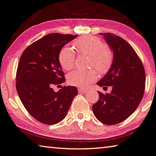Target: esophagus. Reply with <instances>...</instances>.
<instances>
[{"label": "esophagus", "instance_id": "esophagus-1", "mask_svg": "<svg viewBox=\"0 0 156 156\" xmlns=\"http://www.w3.org/2000/svg\"><path fill=\"white\" fill-rule=\"evenodd\" d=\"M79 92H83V93H86L88 90V88H78Z\"/></svg>", "mask_w": 156, "mask_h": 156}]
</instances>
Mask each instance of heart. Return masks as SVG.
Instances as JSON below:
<instances>
[{"label":"heart","instance_id":"obj_1","mask_svg":"<svg viewBox=\"0 0 156 156\" xmlns=\"http://www.w3.org/2000/svg\"><path fill=\"white\" fill-rule=\"evenodd\" d=\"M73 45L78 52L91 55L89 66L90 67L94 66L99 73H106L111 68L113 61V53L99 38L93 36H84L75 40ZM58 58L60 65L64 70H70L74 67L75 53L70 47L65 46L61 48ZM98 76V73L94 69L76 70L69 74L68 81L70 85L83 88L95 81Z\"/></svg>","mask_w":156,"mask_h":156}]
</instances>
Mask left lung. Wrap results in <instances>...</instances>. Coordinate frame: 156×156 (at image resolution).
Listing matches in <instances>:
<instances>
[{"mask_svg":"<svg viewBox=\"0 0 156 156\" xmlns=\"http://www.w3.org/2000/svg\"><path fill=\"white\" fill-rule=\"evenodd\" d=\"M113 51L111 68L97 84L112 86L111 93L98 92V101L93 113L101 123L113 125L125 120L134 113L144 95L145 71L136 51L122 38L112 33H99Z\"/></svg>","mask_w":156,"mask_h":156,"instance_id":"left-lung-1","label":"left lung"}]
</instances>
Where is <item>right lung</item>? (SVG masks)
<instances>
[{"label": "right lung", "instance_id": "add662e5", "mask_svg": "<svg viewBox=\"0 0 156 156\" xmlns=\"http://www.w3.org/2000/svg\"><path fill=\"white\" fill-rule=\"evenodd\" d=\"M77 36L49 34L29 45L20 58L16 77L18 95L28 113L43 124L63 120L78 93L75 86H63L58 92L52 88L65 81L58 53Z\"/></svg>", "mask_w": 156, "mask_h": 156}]
</instances>
